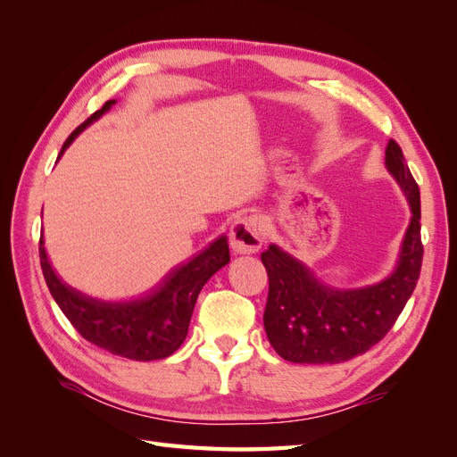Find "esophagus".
<instances>
[{
  "mask_svg": "<svg viewBox=\"0 0 457 457\" xmlns=\"http://www.w3.org/2000/svg\"><path fill=\"white\" fill-rule=\"evenodd\" d=\"M265 242V230L255 215L237 219L230 228V244L237 253H255Z\"/></svg>",
  "mask_w": 457,
  "mask_h": 457,
  "instance_id": "obj_1",
  "label": "esophagus"
}]
</instances>
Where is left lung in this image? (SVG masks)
Returning <instances> with one entry per match:
<instances>
[{
    "label": "left lung",
    "instance_id": "left-lung-1",
    "mask_svg": "<svg viewBox=\"0 0 457 457\" xmlns=\"http://www.w3.org/2000/svg\"><path fill=\"white\" fill-rule=\"evenodd\" d=\"M385 163L413 213L389 278L362 289H331L280 247L261 253L269 274L262 322L274 351L289 362L337 364L364 354L389 334L416 289L423 261L420 187L395 139L386 145Z\"/></svg>",
    "mask_w": 457,
    "mask_h": 457
}]
</instances>
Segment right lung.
Segmentation results:
<instances>
[{
  "mask_svg": "<svg viewBox=\"0 0 457 457\" xmlns=\"http://www.w3.org/2000/svg\"><path fill=\"white\" fill-rule=\"evenodd\" d=\"M114 103L106 101L68 135L61 154L91 121L101 118ZM228 261V242L220 237L204 253L170 272L163 284L148 297L129 303H104L66 286L54 274L46 255L44 238H39V262L46 284L78 334L95 347L143 362L160 361L181 347L188 334L190 316L200 289Z\"/></svg>",
  "mask_w": 457,
  "mask_h": 457,
  "instance_id": "1",
  "label": "right lung"
}]
</instances>
